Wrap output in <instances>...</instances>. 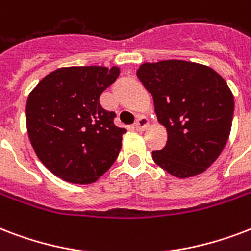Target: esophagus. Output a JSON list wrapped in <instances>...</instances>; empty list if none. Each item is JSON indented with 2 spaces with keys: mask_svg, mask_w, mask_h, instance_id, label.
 I'll use <instances>...</instances> for the list:
<instances>
[{
  "mask_svg": "<svg viewBox=\"0 0 251 251\" xmlns=\"http://www.w3.org/2000/svg\"><path fill=\"white\" fill-rule=\"evenodd\" d=\"M134 127L139 131H143V130H146L149 127V120L146 117H143V116H138L137 118V121L134 124Z\"/></svg>",
  "mask_w": 251,
  "mask_h": 251,
  "instance_id": "34e87169",
  "label": "esophagus"
}]
</instances>
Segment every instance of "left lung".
I'll return each mask as SVG.
<instances>
[{
    "label": "left lung",
    "instance_id": "8db88e82",
    "mask_svg": "<svg viewBox=\"0 0 251 251\" xmlns=\"http://www.w3.org/2000/svg\"><path fill=\"white\" fill-rule=\"evenodd\" d=\"M137 77L154 99L167 143L152 159L172 176H195L213 163L230 134L234 99L215 70L184 60L143 63Z\"/></svg>",
    "mask_w": 251,
    "mask_h": 251
}]
</instances>
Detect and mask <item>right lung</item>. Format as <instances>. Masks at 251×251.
Returning <instances> with one entry per match:
<instances>
[{
  "instance_id": "1",
  "label": "right lung",
  "mask_w": 251,
  "mask_h": 251,
  "mask_svg": "<svg viewBox=\"0 0 251 251\" xmlns=\"http://www.w3.org/2000/svg\"><path fill=\"white\" fill-rule=\"evenodd\" d=\"M118 75V67L59 68L28 95V138L36 156L57 177L91 184L117 159L126 130L114 125L116 113L101 108L100 96Z\"/></svg>"
}]
</instances>
